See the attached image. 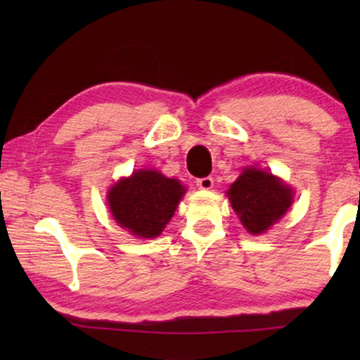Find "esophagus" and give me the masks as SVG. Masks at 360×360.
<instances>
[{
  "label": "esophagus",
  "mask_w": 360,
  "mask_h": 360,
  "mask_svg": "<svg viewBox=\"0 0 360 360\" xmlns=\"http://www.w3.org/2000/svg\"><path fill=\"white\" fill-rule=\"evenodd\" d=\"M212 186H214V181H212V178H210V176L197 179V187L203 188V191H210V188H212Z\"/></svg>",
  "instance_id": "1"
}]
</instances>
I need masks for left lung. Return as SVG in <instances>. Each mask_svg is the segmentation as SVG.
I'll use <instances>...</instances> for the list:
<instances>
[{
    "label": "left lung",
    "mask_w": 360,
    "mask_h": 360,
    "mask_svg": "<svg viewBox=\"0 0 360 360\" xmlns=\"http://www.w3.org/2000/svg\"><path fill=\"white\" fill-rule=\"evenodd\" d=\"M231 208L249 233L260 235L276 224L294 202V191L268 172L245 168L227 191Z\"/></svg>",
    "instance_id": "1"
}]
</instances>
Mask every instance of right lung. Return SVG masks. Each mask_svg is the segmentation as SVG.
<instances>
[{
	"label": "right lung",
	"mask_w": 360,
	"mask_h": 360,
	"mask_svg": "<svg viewBox=\"0 0 360 360\" xmlns=\"http://www.w3.org/2000/svg\"><path fill=\"white\" fill-rule=\"evenodd\" d=\"M186 187L155 169H136L109 188V211L122 229L139 238H155L173 217Z\"/></svg>",
	"instance_id": "add662e5"
}]
</instances>
